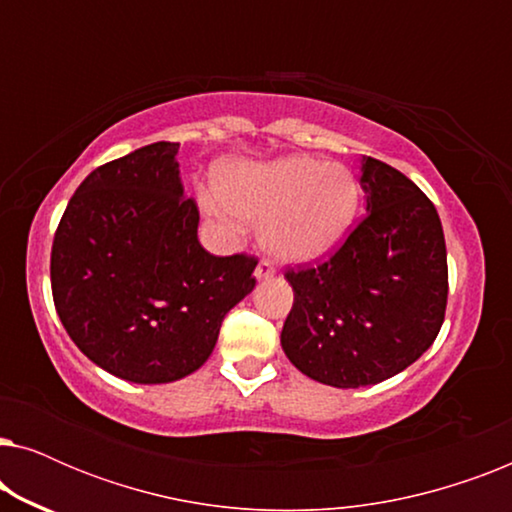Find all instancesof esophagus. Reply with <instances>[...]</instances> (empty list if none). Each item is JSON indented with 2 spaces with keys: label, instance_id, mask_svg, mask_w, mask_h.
Returning <instances> with one entry per match:
<instances>
[{
  "label": "esophagus",
  "instance_id": "obj_1",
  "mask_svg": "<svg viewBox=\"0 0 512 512\" xmlns=\"http://www.w3.org/2000/svg\"><path fill=\"white\" fill-rule=\"evenodd\" d=\"M256 279H270L272 275H275V263L270 261V258H261L256 265Z\"/></svg>",
  "mask_w": 512,
  "mask_h": 512
}]
</instances>
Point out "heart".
<instances>
[{
    "label": "heart",
    "mask_w": 512,
    "mask_h": 512,
    "mask_svg": "<svg viewBox=\"0 0 512 512\" xmlns=\"http://www.w3.org/2000/svg\"><path fill=\"white\" fill-rule=\"evenodd\" d=\"M221 198L207 212L223 223L263 226V242L286 261H312L338 244L356 219L361 188L340 163L291 156L268 165H242L223 174Z\"/></svg>",
    "instance_id": "1"
}]
</instances>
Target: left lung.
Here are the masks:
<instances>
[{
  "instance_id": "8db88e82",
  "label": "left lung",
  "mask_w": 512,
  "mask_h": 512,
  "mask_svg": "<svg viewBox=\"0 0 512 512\" xmlns=\"http://www.w3.org/2000/svg\"><path fill=\"white\" fill-rule=\"evenodd\" d=\"M366 216L326 261L289 268L282 347L300 373L338 389L389 380L433 345L447 305L440 216L417 184L363 156Z\"/></svg>"
}]
</instances>
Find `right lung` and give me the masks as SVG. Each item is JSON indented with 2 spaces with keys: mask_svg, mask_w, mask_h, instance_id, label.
I'll use <instances>...</instances> for the list:
<instances>
[{
  "mask_svg": "<svg viewBox=\"0 0 512 512\" xmlns=\"http://www.w3.org/2000/svg\"><path fill=\"white\" fill-rule=\"evenodd\" d=\"M177 153L179 144L156 142L97 167L53 237L62 326L90 361L135 384L198 370L223 317L256 286V256L202 249Z\"/></svg>",
  "mask_w": 512,
  "mask_h": 512,
  "instance_id": "add662e5",
  "label": "right lung"
}]
</instances>
